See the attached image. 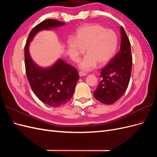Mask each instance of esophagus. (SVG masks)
<instances>
[{
	"mask_svg": "<svg viewBox=\"0 0 157 157\" xmlns=\"http://www.w3.org/2000/svg\"><path fill=\"white\" fill-rule=\"evenodd\" d=\"M79 75L80 77H82V76H85V75H87V74L86 73V72H85L80 71V72H79Z\"/></svg>",
	"mask_w": 157,
	"mask_h": 157,
	"instance_id": "1",
	"label": "esophagus"
}]
</instances>
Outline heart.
Returning <instances> with one entry per match:
<instances>
[{
  "mask_svg": "<svg viewBox=\"0 0 157 157\" xmlns=\"http://www.w3.org/2000/svg\"><path fill=\"white\" fill-rule=\"evenodd\" d=\"M67 45L72 58L77 60L85 48V55L79 67L85 70L94 68L97 63L103 65L113 58L118 46V37L112 30L99 25H85L70 37Z\"/></svg>",
  "mask_w": 157,
  "mask_h": 157,
  "instance_id": "b5f03b06",
  "label": "heart"
}]
</instances>
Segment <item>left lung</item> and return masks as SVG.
I'll list each match as a JSON object with an SVG mask.
<instances>
[{"instance_id":"left-lung-1","label":"left lung","mask_w":157,"mask_h":157,"mask_svg":"<svg viewBox=\"0 0 157 157\" xmlns=\"http://www.w3.org/2000/svg\"><path fill=\"white\" fill-rule=\"evenodd\" d=\"M121 43L119 52L101 70L100 81L94 98L105 104H112L122 97L127 89L132 66L129 39L123 27H121Z\"/></svg>"}]
</instances>
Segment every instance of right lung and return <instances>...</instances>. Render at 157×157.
Returning <instances> with one entry per match:
<instances>
[{
  "label": "right lung",
  "instance_id": "1",
  "mask_svg": "<svg viewBox=\"0 0 157 157\" xmlns=\"http://www.w3.org/2000/svg\"><path fill=\"white\" fill-rule=\"evenodd\" d=\"M64 25L56 19H48L36 25L30 32L25 47V66L27 78L33 93L44 104L59 107L72 98L79 74L72 66L59 60L52 67L42 69L30 57L29 44L34 36L43 29H49Z\"/></svg>",
  "mask_w": 157,
  "mask_h": 157
}]
</instances>
